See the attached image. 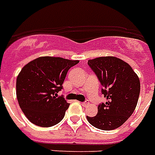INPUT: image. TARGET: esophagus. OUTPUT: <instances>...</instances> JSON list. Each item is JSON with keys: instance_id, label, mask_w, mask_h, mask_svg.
<instances>
[{"instance_id": "1", "label": "esophagus", "mask_w": 155, "mask_h": 155, "mask_svg": "<svg viewBox=\"0 0 155 155\" xmlns=\"http://www.w3.org/2000/svg\"><path fill=\"white\" fill-rule=\"evenodd\" d=\"M89 104H90V102H89V101H84V102H82V103H81V105H82V106H84V107H86V106H88V105H89Z\"/></svg>"}]
</instances>
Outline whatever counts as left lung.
Wrapping results in <instances>:
<instances>
[{"instance_id":"8db88e82","label":"left lung","mask_w":155,"mask_h":155,"mask_svg":"<svg viewBox=\"0 0 155 155\" xmlns=\"http://www.w3.org/2000/svg\"><path fill=\"white\" fill-rule=\"evenodd\" d=\"M101 81L107 101L98 106V114L87 116L89 123L102 130L121 126L135 110L140 92V79L130 64L114 56L98 57L88 61Z\"/></svg>"}]
</instances>
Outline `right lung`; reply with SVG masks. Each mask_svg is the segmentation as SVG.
Masks as SVG:
<instances>
[{"label":"right lung","mask_w":155,"mask_h":155,"mask_svg":"<svg viewBox=\"0 0 155 155\" xmlns=\"http://www.w3.org/2000/svg\"><path fill=\"white\" fill-rule=\"evenodd\" d=\"M79 63L61 57L41 56L22 68L16 79L19 105L32 124L51 127L60 123L70 104L57 97L70 68Z\"/></svg>","instance_id":"right-lung-1"}]
</instances>
